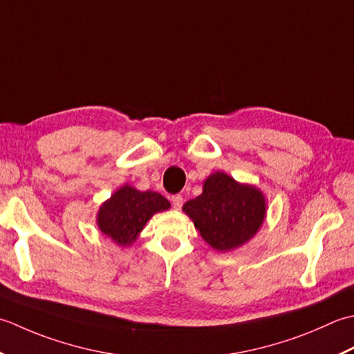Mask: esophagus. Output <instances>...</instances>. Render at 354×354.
Wrapping results in <instances>:
<instances>
[{
  "label": "esophagus",
  "instance_id": "esophagus-1",
  "mask_svg": "<svg viewBox=\"0 0 354 354\" xmlns=\"http://www.w3.org/2000/svg\"><path fill=\"white\" fill-rule=\"evenodd\" d=\"M171 201H172V206H174L176 209H180V207L183 206V197L180 196V194H176V196H172Z\"/></svg>",
  "mask_w": 354,
  "mask_h": 354
}]
</instances>
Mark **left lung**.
Returning <instances> with one entry per match:
<instances>
[{"instance_id":"1","label":"left lung","mask_w":354,"mask_h":354,"mask_svg":"<svg viewBox=\"0 0 354 354\" xmlns=\"http://www.w3.org/2000/svg\"><path fill=\"white\" fill-rule=\"evenodd\" d=\"M183 211L207 244L230 250L257 234L266 215V201L257 187L215 172L206 178L201 196L186 201Z\"/></svg>"}]
</instances>
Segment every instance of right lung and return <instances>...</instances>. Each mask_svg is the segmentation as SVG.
<instances>
[{"instance_id":"add662e5","label":"right lung","mask_w":354,"mask_h":354,"mask_svg":"<svg viewBox=\"0 0 354 354\" xmlns=\"http://www.w3.org/2000/svg\"><path fill=\"white\" fill-rule=\"evenodd\" d=\"M169 206V201L158 192H140L125 185L100 207L97 225L113 241L128 246L156 212L167 211Z\"/></svg>"}]
</instances>
